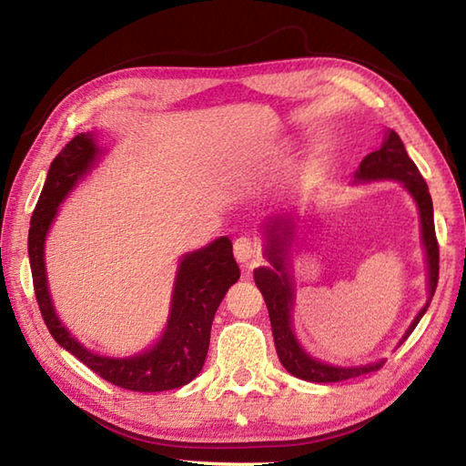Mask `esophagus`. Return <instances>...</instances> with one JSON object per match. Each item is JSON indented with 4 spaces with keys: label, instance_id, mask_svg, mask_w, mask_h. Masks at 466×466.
<instances>
[{
    "label": "esophagus",
    "instance_id": "1",
    "mask_svg": "<svg viewBox=\"0 0 466 466\" xmlns=\"http://www.w3.org/2000/svg\"><path fill=\"white\" fill-rule=\"evenodd\" d=\"M234 256L240 264H248V262L258 258L260 248L252 238H246V236H242V238L234 242Z\"/></svg>",
    "mask_w": 466,
    "mask_h": 466
}]
</instances>
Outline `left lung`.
<instances>
[{
	"label": "left lung",
	"instance_id": "8db88e82",
	"mask_svg": "<svg viewBox=\"0 0 466 466\" xmlns=\"http://www.w3.org/2000/svg\"><path fill=\"white\" fill-rule=\"evenodd\" d=\"M356 182H372V180H397L407 187L414 202L419 206L420 214V228H422V244L427 250V264H429V300L422 306L417 319L412 320L409 330L404 332L402 340L409 339V334L417 329L419 320L427 312L429 304L437 290L439 282V242L434 234V218H432V198L429 194V186L420 176L417 164H414L400 136L389 130L379 150L369 154L360 162V167L354 174ZM294 234L292 218L274 216L266 224V258L270 260L272 268H256L254 280L258 290L262 292L266 306H268L270 326L274 334L276 352L282 366L296 379L309 382H340L356 379L360 374H369L379 370L384 360L364 364V366H330L320 360L312 359L306 354L302 346L296 340L292 332V309H294V286L292 276L289 272V248ZM400 340V342H402Z\"/></svg>",
	"mask_w": 466,
	"mask_h": 466
}]
</instances>
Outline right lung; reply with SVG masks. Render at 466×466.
I'll list each match as a JSON object with an SVG mask.
<instances>
[{
  "label": "right lung",
  "mask_w": 466,
  "mask_h": 466,
  "mask_svg": "<svg viewBox=\"0 0 466 466\" xmlns=\"http://www.w3.org/2000/svg\"><path fill=\"white\" fill-rule=\"evenodd\" d=\"M100 147L94 134H77L72 142L62 147L46 177L44 190L35 204L29 222L27 252L35 300L42 319L54 340L82 360L104 380L120 389L136 392H162L180 389L200 374L208 346L214 314L226 296L228 289L238 282L240 268L234 260L230 238L214 240L206 248L186 254L177 266L170 316L166 330L152 349L130 359H110L87 350L77 342L66 326L59 322L49 299L44 244L49 226L57 214V206L74 190L77 180L92 170Z\"/></svg>",
  "instance_id": "right-lung-1"
}]
</instances>
